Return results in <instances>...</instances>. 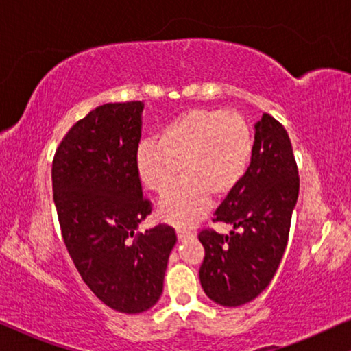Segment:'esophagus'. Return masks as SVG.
<instances>
[{"mask_svg":"<svg viewBox=\"0 0 351 351\" xmlns=\"http://www.w3.org/2000/svg\"><path fill=\"white\" fill-rule=\"evenodd\" d=\"M176 234H178V239H180V241H186V239L195 237V233L193 232H189V230H182V228H178Z\"/></svg>","mask_w":351,"mask_h":351,"instance_id":"1","label":"esophagus"}]
</instances>
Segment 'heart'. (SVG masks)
I'll return each mask as SVG.
<instances>
[{"mask_svg": "<svg viewBox=\"0 0 351 351\" xmlns=\"http://www.w3.org/2000/svg\"><path fill=\"white\" fill-rule=\"evenodd\" d=\"M255 149L252 125L243 114L223 108H191L162 128L158 142L137 148L140 181L154 193H165L159 214L178 227H191L208 213L211 195L223 198L241 184Z\"/></svg>", "mask_w": 351, "mask_h": 351, "instance_id": "b5f03b06", "label": "heart"}]
</instances>
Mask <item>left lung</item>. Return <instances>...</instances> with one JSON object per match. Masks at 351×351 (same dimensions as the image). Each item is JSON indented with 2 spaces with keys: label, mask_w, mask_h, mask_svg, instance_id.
Wrapping results in <instances>:
<instances>
[{
  "label": "left lung",
  "mask_w": 351,
  "mask_h": 351,
  "mask_svg": "<svg viewBox=\"0 0 351 351\" xmlns=\"http://www.w3.org/2000/svg\"><path fill=\"white\" fill-rule=\"evenodd\" d=\"M300 175L284 125L268 113L255 124V149L237 189L214 211L213 222L232 223L219 234L203 228L205 247L200 282L209 300L226 307L243 306L269 285L289 243Z\"/></svg>",
  "instance_id": "left-lung-1"
}]
</instances>
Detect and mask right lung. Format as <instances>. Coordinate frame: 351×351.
<instances>
[{
  "mask_svg": "<svg viewBox=\"0 0 351 351\" xmlns=\"http://www.w3.org/2000/svg\"><path fill=\"white\" fill-rule=\"evenodd\" d=\"M142 102L99 106L67 130L51 162L61 237L78 274L110 309L140 313L162 295L175 228L135 234L153 211L135 154Z\"/></svg>",
  "mask_w": 351,
  "mask_h": 351,
  "instance_id": "1",
  "label": "right lung"
}]
</instances>
